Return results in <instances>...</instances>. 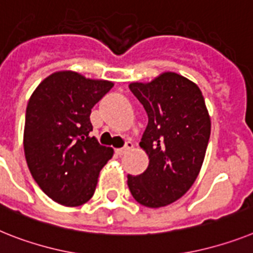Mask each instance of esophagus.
<instances>
[{
  "label": "esophagus",
  "mask_w": 253,
  "mask_h": 253,
  "mask_svg": "<svg viewBox=\"0 0 253 253\" xmlns=\"http://www.w3.org/2000/svg\"><path fill=\"white\" fill-rule=\"evenodd\" d=\"M133 148V144L131 143V141H127L126 144H125V146L123 148H120V149H116V153L118 154V156H123L125 153L128 152L130 149H132Z\"/></svg>",
  "instance_id": "1"
}]
</instances>
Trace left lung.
I'll list each match as a JSON object with an SVG mask.
<instances>
[{"instance_id": "8db88e82", "label": "left lung", "mask_w": 253, "mask_h": 253, "mask_svg": "<svg viewBox=\"0 0 253 253\" xmlns=\"http://www.w3.org/2000/svg\"><path fill=\"white\" fill-rule=\"evenodd\" d=\"M130 90L148 114L140 146L149 166L140 175L127 176V185L140 205L159 209L181 198L194 184L211 120L199 87L177 73L166 72L149 84L133 82Z\"/></svg>"}]
</instances>
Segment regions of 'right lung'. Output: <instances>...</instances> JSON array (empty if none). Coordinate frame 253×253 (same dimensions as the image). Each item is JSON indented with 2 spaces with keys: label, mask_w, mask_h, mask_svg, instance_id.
Segmentation results:
<instances>
[{
  "label": "right lung",
  "mask_w": 253,
  "mask_h": 253,
  "mask_svg": "<svg viewBox=\"0 0 253 253\" xmlns=\"http://www.w3.org/2000/svg\"><path fill=\"white\" fill-rule=\"evenodd\" d=\"M113 87L72 71L44 78L27 105L24 154L38 186L52 201L76 207L90 201L113 149L90 136L91 109Z\"/></svg>",
  "instance_id": "right-lung-1"
}]
</instances>
